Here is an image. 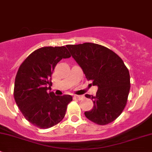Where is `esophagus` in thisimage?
<instances>
[{
    "label": "esophagus",
    "instance_id": "34e87169",
    "mask_svg": "<svg viewBox=\"0 0 152 152\" xmlns=\"http://www.w3.org/2000/svg\"><path fill=\"white\" fill-rule=\"evenodd\" d=\"M82 98H83V96H76V95H74V96H73V99H76V100H81V99H82Z\"/></svg>",
    "mask_w": 152,
    "mask_h": 152
}]
</instances>
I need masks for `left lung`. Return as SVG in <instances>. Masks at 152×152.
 <instances>
[{"label": "left lung", "instance_id": "left-lung-1", "mask_svg": "<svg viewBox=\"0 0 152 152\" xmlns=\"http://www.w3.org/2000/svg\"><path fill=\"white\" fill-rule=\"evenodd\" d=\"M66 47L87 80L98 87L96 96L85 95L93 102V109L86 111L85 116L99 125L113 122L123 112L130 90L129 73L123 60L99 44L85 42Z\"/></svg>", "mask_w": 152, "mask_h": 152}]
</instances>
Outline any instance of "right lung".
<instances>
[{"instance_id":"right-lung-1","label":"right lung","mask_w":152,"mask_h":152,"mask_svg":"<svg viewBox=\"0 0 152 152\" xmlns=\"http://www.w3.org/2000/svg\"><path fill=\"white\" fill-rule=\"evenodd\" d=\"M69 57L65 46L43 47L31 53L18 69L14 88L15 102L25 118L39 128H50L60 122L73 100L70 95L56 96L50 92L51 74L56 64Z\"/></svg>"}]
</instances>
